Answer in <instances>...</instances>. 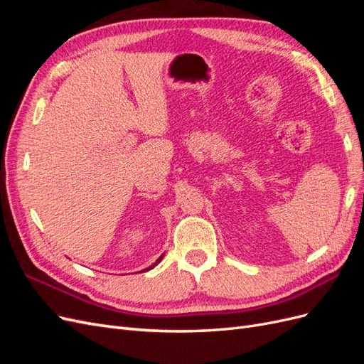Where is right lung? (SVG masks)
Returning <instances> with one entry per match:
<instances>
[{
  "label": "right lung",
  "mask_w": 364,
  "mask_h": 364,
  "mask_svg": "<svg viewBox=\"0 0 364 364\" xmlns=\"http://www.w3.org/2000/svg\"><path fill=\"white\" fill-rule=\"evenodd\" d=\"M162 257H164V255H161V257H159V258H158V259H156V262H155V264H151V266H150V267H147V269H146V270H150V269H153V267H155V266H156V264H159V262H161V259H162Z\"/></svg>",
  "instance_id": "right-lung-1"
}]
</instances>
